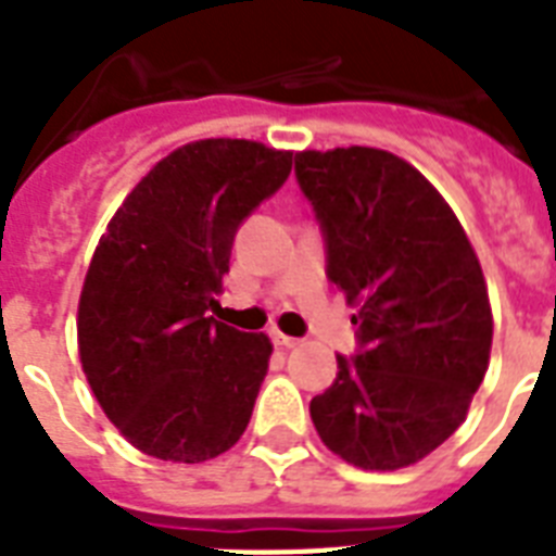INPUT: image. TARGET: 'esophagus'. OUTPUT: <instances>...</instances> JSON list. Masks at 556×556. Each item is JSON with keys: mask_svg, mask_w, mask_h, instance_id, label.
<instances>
[{"mask_svg": "<svg viewBox=\"0 0 556 556\" xmlns=\"http://www.w3.org/2000/svg\"><path fill=\"white\" fill-rule=\"evenodd\" d=\"M270 340H274V345H279V349H293V345H300L296 337H288V333L282 331H270Z\"/></svg>", "mask_w": 556, "mask_h": 556, "instance_id": "esophagus-1", "label": "esophagus"}]
</instances>
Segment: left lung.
Instances as JSON below:
<instances>
[{"label": "left lung", "instance_id": "1", "mask_svg": "<svg viewBox=\"0 0 556 556\" xmlns=\"http://www.w3.org/2000/svg\"><path fill=\"white\" fill-rule=\"evenodd\" d=\"M302 197L325 277L356 302V351L311 400L333 454L365 471L414 466L466 419L491 351V305L463 225L434 185L377 148L302 151Z\"/></svg>", "mask_w": 556, "mask_h": 556}]
</instances>
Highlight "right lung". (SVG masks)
<instances>
[{
    "label": "right lung",
    "mask_w": 556,
    "mask_h": 556,
    "mask_svg": "<svg viewBox=\"0 0 556 556\" xmlns=\"http://www.w3.org/2000/svg\"><path fill=\"white\" fill-rule=\"evenodd\" d=\"M293 153L202 139L153 165L99 239L79 296V359L122 437L170 463L219 457L248 428L265 333L207 317L239 225L286 185Z\"/></svg>",
    "instance_id": "add662e5"
}]
</instances>
